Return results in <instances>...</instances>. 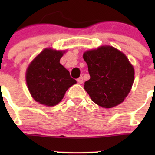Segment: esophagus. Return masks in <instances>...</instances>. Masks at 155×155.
Here are the masks:
<instances>
[{
  "mask_svg": "<svg viewBox=\"0 0 155 155\" xmlns=\"http://www.w3.org/2000/svg\"><path fill=\"white\" fill-rule=\"evenodd\" d=\"M78 82L79 84H82L83 83V81H84V79H83V78L82 77H80L79 78H78Z\"/></svg>",
  "mask_w": 155,
  "mask_h": 155,
  "instance_id": "obj_1",
  "label": "esophagus"
}]
</instances>
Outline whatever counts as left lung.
<instances>
[{
  "label": "left lung",
  "mask_w": 155,
  "mask_h": 155,
  "mask_svg": "<svg viewBox=\"0 0 155 155\" xmlns=\"http://www.w3.org/2000/svg\"><path fill=\"white\" fill-rule=\"evenodd\" d=\"M83 58L90 74L84 87L93 102L103 108L124 102L134 80V68L124 53L113 46H102L85 52Z\"/></svg>",
  "instance_id": "left-lung-1"
}]
</instances>
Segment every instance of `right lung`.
I'll return each instance as SVG.
<instances>
[{"mask_svg":"<svg viewBox=\"0 0 155 155\" xmlns=\"http://www.w3.org/2000/svg\"><path fill=\"white\" fill-rule=\"evenodd\" d=\"M62 51L45 49L28 66L26 82L31 96L47 106L57 105L70 87L76 84L69 71L60 64Z\"/></svg>","mask_w":155,"mask_h":155,"instance_id":"obj_1","label":"right lung"}]
</instances>
